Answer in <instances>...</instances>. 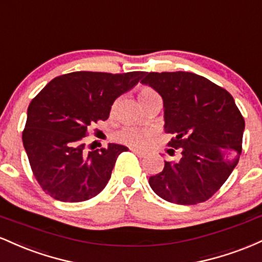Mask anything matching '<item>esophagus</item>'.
Returning a JSON list of instances; mask_svg holds the SVG:
<instances>
[{
    "instance_id": "esophagus-1",
    "label": "esophagus",
    "mask_w": 262,
    "mask_h": 262,
    "mask_svg": "<svg viewBox=\"0 0 262 262\" xmlns=\"http://www.w3.org/2000/svg\"><path fill=\"white\" fill-rule=\"evenodd\" d=\"M130 150L134 152L135 155L139 156V158H145V156H146V152L141 151V150H138V149H130Z\"/></svg>"
}]
</instances>
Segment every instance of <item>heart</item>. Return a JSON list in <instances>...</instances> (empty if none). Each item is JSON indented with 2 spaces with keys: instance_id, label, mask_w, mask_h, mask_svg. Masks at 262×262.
<instances>
[{
  "instance_id": "b5f03b06",
  "label": "heart",
  "mask_w": 262,
  "mask_h": 262,
  "mask_svg": "<svg viewBox=\"0 0 262 262\" xmlns=\"http://www.w3.org/2000/svg\"><path fill=\"white\" fill-rule=\"evenodd\" d=\"M138 98H139L141 106L149 103V102L160 100V96L154 89L149 86H141L138 91ZM117 139L122 143L127 144L130 146H143L148 139V134L135 128H125L121 133L117 135Z\"/></svg>"
}]
</instances>
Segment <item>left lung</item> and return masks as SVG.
<instances>
[{
    "instance_id": "8db88e82",
    "label": "left lung",
    "mask_w": 262,
    "mask_h": 262,
    "mask_svg": "<svg viewBox=\"0 0 262 262\" xmlns=\"http://www.w3.org/2000/svg\"><path fill=\"white\" fill-rule=\"evenodd\" d=\"M141 83L160 93L165 133L172 134L164 170L150 176L152 191L167 202L197 204L223 186L242 154L245 121L233 96L193 73H145Z\"/></svg>"
}]
</instances>
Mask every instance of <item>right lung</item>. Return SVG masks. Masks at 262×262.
I'll use <instances>...</instances> for the list:
<instances>
[{
    "instance_id": "1",
    "label": "right lung",
    "mask_w": 262,
    "mask_h": 262,
    "mask_svg": "<svg viewBox=\"0 0 262 262\" xmlns=\"http://www.w3.org/2000/svg\"><path fill=\"white\" fill-rule=\"evenodd\" d=\"M143 71H75L55 77L33 98L22 133L33 175L54 200L83 202L106 187L117 158L127 146L85 151L83 138L106 121L113 102L139 82Z\"/></svg>"
}]
</instances>
